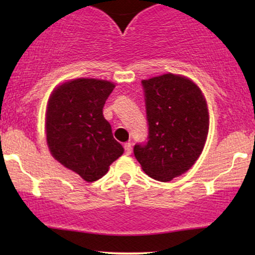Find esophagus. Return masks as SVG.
<instances>
[{
    "mask_svg": "<svg viewBox=\"0 0 255 255\" xmlns=\"http://www.w3.org/2000/svg\"><path fill=\"white\" fill-rule=\"evenodd\" d=\"M125 151L127 154H130L131 153V144L130 142H126L125 144Z\"/></svg>",
    "mask_w": 255,
    "mask_h": 255,
    "instance_id": "esophagus-1",
    "label": "esophagus"
}]
</instances>
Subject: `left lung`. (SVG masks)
<instances>
[{"label":"left lung","instance_id":"1","mask_svg":"<svg viewBox=\"0 0 255 255\" xmlns=\"http://www.w3.org/2000/svg\"><path fill=\"white\" fill-rule=\"evenodd\" d=\"M147 142L134 146V156L148 176L171 181L192 168L209 133L204 95L188 78L163 74L141 81Z\"/></svg>","mask_w":255,"mask_h":255}]
</instances>
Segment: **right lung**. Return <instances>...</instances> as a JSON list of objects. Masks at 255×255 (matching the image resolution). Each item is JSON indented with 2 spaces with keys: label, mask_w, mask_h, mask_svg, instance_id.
I'll return each mask as SVG.
<instances>
[{
  "label": "right lung",
  "mask_w": 255,
  "mask_h": 255,
  "mask_svg": "<svg viewBox=\"0 0 255 255\" xmlns=\"http://www.w3.org/2000/svg\"><path fill=\"white\" fill-rule=\"evenodd\" d=\"M115 85L98 79H74L51 93L46 109V142L52 157L87 182L103 177L124 153L114 139L103 108Z\"/></svg>",
  "instance_id": "add662e5"
}]
</instances>
